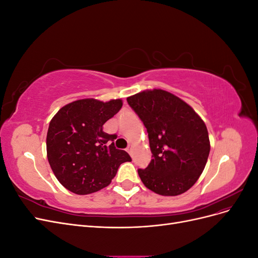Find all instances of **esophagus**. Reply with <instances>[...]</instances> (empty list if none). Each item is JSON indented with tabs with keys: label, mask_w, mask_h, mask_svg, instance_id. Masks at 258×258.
<instances>
[{
	"label": "esophagus",
	"mask_w": 258,
	"mask_h": 258,
	"mask_svg": "<svg viewBox=\"0 0 258 258\" xmlns=\"http://www.w3.org/2000/svg\"><path fill=\"white\" fill-rule=\"evenodd\" d=\"M127 152L131 155V152H132V144H129L128 147H127Z\"/></svg>",
	"instance_id": "34e87169"
}]
</instances>
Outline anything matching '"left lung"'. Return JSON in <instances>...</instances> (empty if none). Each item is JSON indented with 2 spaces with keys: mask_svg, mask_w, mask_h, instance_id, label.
Instances as JSON below:
<instances>
[{
  "mask_svg": "<svg viewBox=\"0 0 258 258\" xmlns=\"http://www.w3.org/2000/svg\"><path fill=\"white\" fill-rule=\"evenodd\" d=\"M148 132L153 159L138 173L161 196L188 190L204 172L210 153L208 129L185 101L162 89H147L127 98Z\"/></svg>",
  "mask_w": 258,
  "mask_h": 258,
  "instance_id": "obj_1",
  "label": "left lung"
}]
</instances>
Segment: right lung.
Instances as JSON below:
<instances>
[{
  "instance_id": "add662e5",
  "label": "right lung",
  "mask_w": 258,
  "mask_h": 258,
  "mask_svg": "<svg viewBox=\"0 0 258 258\" xmlns=\"http://www.w3.org/2000/svg\"><path fill=\"white\" fill-rule=\"evenodd\" d=\"M121 106V99H81L62 106L52 117L46 138L47 159L68 190L88 195L102 189L121 163L131 160L127 152L114 146L116 136L103 131V124Z\"/></svg>"
}]
</instances>
